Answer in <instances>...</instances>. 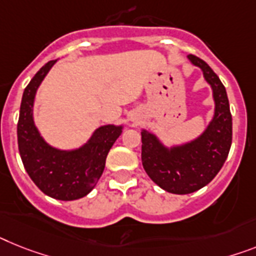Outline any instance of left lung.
Here are the masks:
<instances>
[{
  "mask_svg": "<svg viewBox=\"0 0 256 256\" xmlns=\"http://www.w3.org/2000/svg\"><path fill=\"white\" fill-rule=\"evenodd\" d=\"M214 90V117L203 135L184 146L166 150L154 135L142 132V164L152 181L172 194H190L216 177L232 146V113L226 91L207 62L190 54Z\"/></svg>",
  "mask_w": 256,
  "mask_h": 256,
  "instance_id": "obj_1",
  "label": "left lung"
}]
</instances>
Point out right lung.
<instances>
[{
    "mask_svg": "<svg viewBox=\"0 0 256 256\" xmlns=\"http://www.w3.org/2000/svg\"><path fill=\"white\" fill-rule=\"evenodd\" d=\"M54 62L45 64L24 88L16 128L18 148L26 172L45 195L58 200H75L86 196L98 184L109 150L121 135L122 128L102 126L87 144L75 151H60L46 144L34 124L32 106L36 90Z\"/></svg>",
    "mask_w": 256,
    "mask_h": 256,
    "instance_id": "obj_1",
    "label": "right lung"
}]
</instances>
